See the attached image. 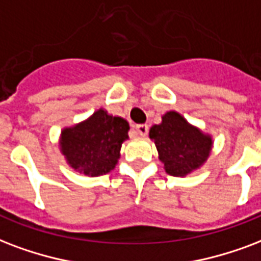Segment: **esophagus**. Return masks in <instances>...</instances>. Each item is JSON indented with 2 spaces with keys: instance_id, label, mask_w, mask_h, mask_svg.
Here are the masks:
<instances>
[{
  "instance_id": "esophagus-1",
  "label": "esophagus",
  "mask_w": 261,
  "mask_h": 261,
  "mask_svg": "<svg viewBox=\"0 0 261 261\" xmlns=\"http://www.w3.org/2000/svg\"><path fill=\"white\" fill-rule=\"evenodd\" d=\"M135 131H137L141 137H145V135L148 134V126H146V124H137V126H135Z\"/></svg>"
}]
</instances>
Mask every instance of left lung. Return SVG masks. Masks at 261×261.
<instances>
[{"label": "left lung", "instance_id": "obj_1", "mask_svg": "<svg viewBox=\"0 0 261 261\" xmlns=\"http://www.w3.org/2000/svg\"><path fill=\"white\" fill-rule=\"evenodd\" d=\"M149 137L154 141L167 174L180 178L198 170L208 160L214 145L210 134L190 124L176 111L164 113L162 123L150 127Z\"/></svg>", "mask_w": 261, "mask_h": 261}]
</instances>
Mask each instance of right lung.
<instances>
[{"mask_svg":"<svg viewBox=\"0 0 261 261\" xmlns=\"http://www.w3.org/2000/svg\"><path fill=\"white\" fill-rule=\"evenodd\" d=\"M128 130L127 120L99 108L86 120L63 128L60 150L68 166L79 174L91 178L105 175L120 159V148L128 139Z\"/></svg>","mask_w":261,"mask_h":261,"instance_id":"add662e5","label":"right lung"}]
</instances>
